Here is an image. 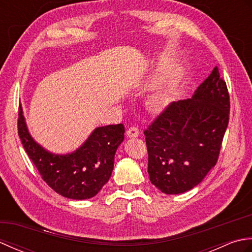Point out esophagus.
<instances>
[{
  "label": "esophagus",
  "mask_w": 252,
  "mask_h": 252,
  "mask_svg": "<svg viewBox=\"0 0 252 252\" xmlns=\"http://www.w3.org/2000/svg\"><path fill=\"white\" fill-rule=\"evenodd\" d=\"M138 135H140V131H138V129L135 126H131L130 129L126 131V137L129 138H135Z\"/></svg>",
  "instance_id": "1"
}]
</instances>
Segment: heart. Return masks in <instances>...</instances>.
<instances>
[{
  "label": "heart",
  "instance_id": "b5f03b06",
  "mask_svg": "<svg viewBox=\"0 0 252 252\" xmlns=\"http://www.w3.org/2000/svg\"><path fill=\"white\" fill-rule=\"evenodd\" d=\"M171 103V97L167 92L158 93L154 96L151 100V106L154 110L162 111L164 108H167Z\"/></svg>",
  "mask_w": 252,
  "mask_h": 252
}]
</instances>
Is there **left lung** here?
<instances>
[{"instance_id": "1", "label": "left lung", "mask_w": 252, "mask_h": 252, "mask_svg": "<svg viewBox=\"0 0 252 252\" xmlns=\"http://www.w3.org/2000/svg\"><path fill=\"white\" fill-rule=\"evenodd\" d=\"M228 116L226 83L215 67L191 98L173 101L144 132L152 183L168 195L199 184L217 163Z\"/></svg>"}]
</instances>
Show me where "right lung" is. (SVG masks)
<instances>
[{"instance_id":"add662e5","label":"right lung","mask_w":252,"mask_h":252,"mask_svg":"<svg viewBox=\"0 0 252 252\" xmlns=\"http://www.w3.org/2000/svg\"><path fill=\"white\" fill-rule=\"evenodd\" d=\"M18 134L42 179L57 194L70 199L92 198L114 170L115 154L125 140L123 125L95 127L81 146L65 155L49 152L31 136L19 105Z\"/></svg>"}]
</instances>
